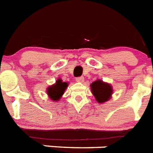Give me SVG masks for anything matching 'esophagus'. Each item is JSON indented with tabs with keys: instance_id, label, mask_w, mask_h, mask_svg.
Instances as JSON below:
<instances>
[{
	"instance_id": "obj_1",
	"label": "esophagus",
	"mask_w": 153,
	"mask_h": 153,
	"mask_svg": "<svg viewBox=\"0 0 153 153\" xmlns=\"http://www.w3.org/2000/svg\"><path fill=\"white\" fill-rule=\"evenodd\" d=\"M83 80H84V78L83 76H80V77H77L76 79V82H77V83H83Z\"/></svg>"
}]
</instances>
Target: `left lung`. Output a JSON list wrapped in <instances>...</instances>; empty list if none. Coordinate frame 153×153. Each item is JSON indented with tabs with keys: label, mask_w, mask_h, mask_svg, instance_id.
<instances>
[{
	"label": "left lung",
	"mask_w": 153,
	"mask_h": 153,
	"mask_svg": "<svg viewBox=\"0 0 153 153\" xmlns=\"http://www.w3.org/2000/svg\"><path fill=\"white\" fill-rule=\"evenodd\" d=\"M91 93L94 96L97 102L104 104L111 98L113 88L111 84L104 82L100 79H96L91 84Z\"/></svg>",
	"instance_id": "1"
}]
</instances>
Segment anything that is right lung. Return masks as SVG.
<instances>
[{
  "label": "right lung",
  "instance_id": "add662e5",
  "mask_svg": "<svg viewBox=\"0 0 153 153\" xmlns=\"http://www.w3.org/2000/svg\"><path fill=\"white\" fill-rule=\"evenodd\" d=\"M69 82H63L61 78H59L54 84L47 87V95L53 101H59L62 97L65 91L69 86Z\"/></svg>",
  "mask_w": 153,
  "mask_h": 153
}]
</instances>
